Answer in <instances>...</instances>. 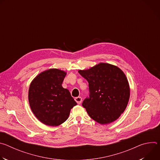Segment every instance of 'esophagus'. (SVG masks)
Returning <instances> with one entry per match:
<instances>
[{"mask_svg":"<svg viewBox=\"0 0 160 160\" xmlns=\"http://www.w3.org/2000/svg\"><path fill=\"white\" fill-rule=\"evenodd\" d=\"M75 101L77 102V104H80L81 103V102H82V98H81V97L78 96V97L75 98Z\"/></svg>","mask_w":160,"mask_h":160,"instance_id":"34e87169","label":"esophagus"}]
</instances>
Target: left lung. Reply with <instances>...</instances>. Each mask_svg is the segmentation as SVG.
Returning a JSON list of instances; mask_svg holds the SVG:
<instances>
[{
    "label": "left lung",
    "instance_id": "8db88e82",
    "mask_svg": "<svg viewBox=\"0 0 160 160\" xmlns=\"http://www.w3.org/2000/svg\"><path fill=\"white\" fill-rule=\"evenodd\" d=\"M78 73L88 82L90 96L82 106L89 117L102 125L117 120L130 98L129 83L123 72L115 65L99 62Z\"/></svg>",
    "mask_w": 160,
    "mask_h": 160
}]
</instances>
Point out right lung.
Returning <instances> with one entry per match:
<instances>
[{
    "label": "right lung",
    "instance_id": "obj_1",
    "mask_svg": "<svg viewBox=\"0 0 160 160\" xmlns=\"http://www.w3.org/2000/svg\"><path fill=\"white\" fill-rule=\"evenodd\" d=\"M66 72L51 68L38 74L30 83L28 102L36 118L51 127L64 123L77 104L62 83Z\"/></svg>",
    "mask_w": 160,
    "mask_h": 160
}]
</instances>
